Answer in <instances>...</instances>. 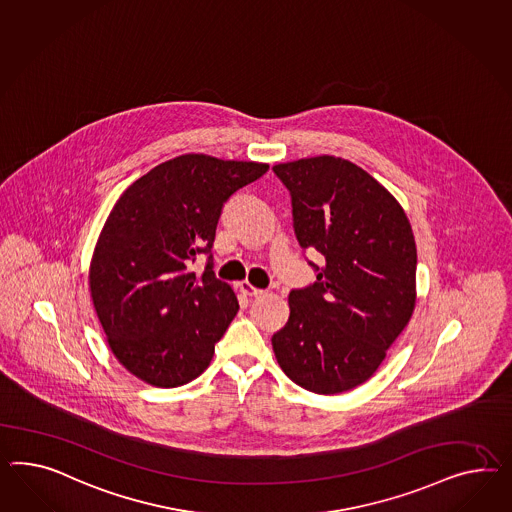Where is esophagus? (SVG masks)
Segmentation results:
<instances>
[{
	"label": "esophagus",
	"mask_w": 512,
	"mask_h": 512,
	"mask_svg": "<svg viewBox=\"0 0 512 512\" xmlns=\"http://www.w3.org/2000/svg\"><path fill=\"white\" fill-rule=\"evenodd\" d=\"M238 289H240L242 294H246V296H261V294H264L263 289L253 287L249 281H240V283H238Z\"/></svg>",
	"instance_id": "obj_1"
}]
</instances>
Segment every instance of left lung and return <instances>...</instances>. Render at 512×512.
Here are the masks:
<instances>
[{"instance_id": "8db88e82", "label": "left lung", "mask_w": 512, "mask_h": 512, "mask_svg": "<svg viewBox=\"0 0 512 512\" xmlns=\"http://www.w3.org/2000/svg\"><path fill=\"white\" fill-rule=\"evenodd\" d=\"M272 169L291 192L300 246L322 261H309L317 281L289 294L274 354L294 384L343 393L373 376L414 313V233L397 199L348 160L324 154Z\"/></svg>"}]
</instances>
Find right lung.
Listing matches in <instances>:
<instances>
[{
    "label": "right lung",
    "instance_id": "add662e5",
    "mask_svg": "<svg viewBox=\"0 0 512 512\" xmlns=\"http://www.w3.org/2000/svg\"><path fill=\"white\" fill-rule=\"evenodd\" d=\"M268 164L182 154L126 188L98 236L91 298L113 356L156 387L192 382L238 311L214 276L212 244L221 208ZM208 255L197 275L191 264Z\"/></svg>",
    "mask_w": 512,
    "mask_h": 512
}]
</instances>
